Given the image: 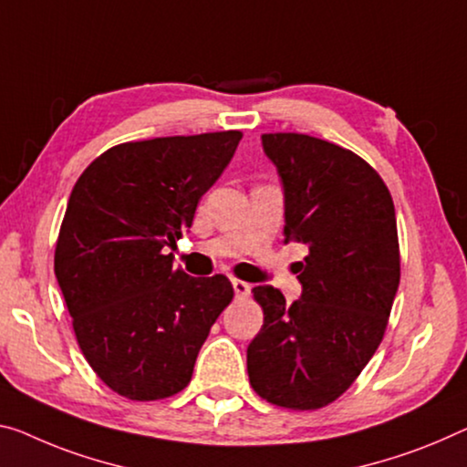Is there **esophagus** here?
I'll return each mask as SVG.
<instances>
[{
    "label": "esophagus",
    "mask_w": 467,
    "mask_h": 467,
    "mask_svg": "<svg viewBox=\"0 0 467 467\" xmlns=\"http://www.w3.org/2000/svg\"><path fill=\"white\" fill-rule=\"evenodd\" d=\"M232 285H234L235 296H248L250 294V284L242 282V279H232Z\"/></svg>",
    "instance_id": "esophagus-1"
}]
</instances>
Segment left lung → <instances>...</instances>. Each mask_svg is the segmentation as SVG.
I'll use <instances>...</instances> for the list:
<instances>
[{
  "label": "left lung",
  "instance_id": "left-lung-1",
  "mask_svg": "<svg viewBox=\"0 0 467 467\" xmlns=\"http://www.w3.org/2000/svg\"><path fill=\"white\" fill-rule=\"evenodd\" d=\"M261 141L284 188V242L308 254L292 305L274 285L253 288L265 319L248 378L269 403L306 411L338 399L382 342L400 279L397 217L382 177L350 150L303 133Z\"/></svg>",
  "mask_w": 467,
  "mask_h": 467
}]
</instances>
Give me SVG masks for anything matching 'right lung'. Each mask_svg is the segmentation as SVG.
Returning <instances> with one entry per match:
<instances>
[{
  "instance_id": "obj_1",
  "label": "right lung",
  "mask_w": 467,
  "mask_h": 467,
  "mask_svg": "<svg viewBox=\"0 0 467 467\" xmlns=\"http://www.w3.org/2000/svg\"><path fill=\"white\" fill-rule=\"evenodd\" d=\"M240 140V131H219L120 143L77 179L54 271L78 347L120 397L159 400L183 390L232 303L225 275L192 277L167 248L192 227Z\"/></svg>"
}]
</instances>
